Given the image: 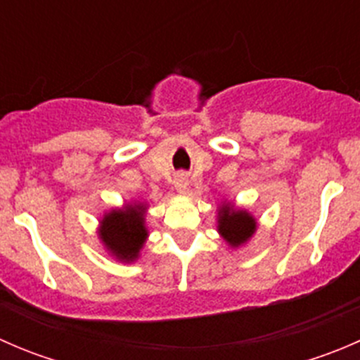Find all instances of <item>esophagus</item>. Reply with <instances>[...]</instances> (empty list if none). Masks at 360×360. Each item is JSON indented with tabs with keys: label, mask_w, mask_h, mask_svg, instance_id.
I'll return each instance as SVG.
<instances>
[{
	"label": "esophagus",
	"mask_w": 360,
	"mask_h": 360,
	"mask_svg": "<svg viewBox=\"0 0 360 360\" xmlns=\"http://www.w3.org/2000/svg\"><path fill=\"white\" fill-rule=\"evenodd\" d=\"M188 177L184 176V174H181V176L176 177V190L181 191V193H184V191L188 190Z\"/></svg>",
	"instance_id": "34e87169"
}]
</instances>
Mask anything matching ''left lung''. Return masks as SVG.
Segmentation results:
<instances>
[{"label": "left lung", "instance_id": "8db88e82", "mask_svg": "<svg viewBox=\"0 0 360 360\" xmlns=\"http://www.w3.org/2000/svg\"><path fill=\"white\" fill-rule=\"evenodd\" d=\"M219 233L230 245L244 244L256 230V221L245 210H237L231 205H224L219 210Z\"/></svg>", "mask_w": 360, "mask_h": 360}]
</instances>
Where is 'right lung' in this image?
<instances>
[{
    "mask_svg": "<svg viewBox=\"0 0 360 360\" xmlns=\"http://www.w3.org/2000/svg\"><path fill=\"white\" fill-rule=\"evenodd\" d=\"M99 235L118 259L134 261L148 237L144 207L127 205L122 210H112L101 223Z\"/></svg>",
    "mask_w": 360,
    "mask_h": 360,
    "instance_id": "obj_1",
    "label": "right lung"
}]
</instances>
